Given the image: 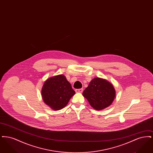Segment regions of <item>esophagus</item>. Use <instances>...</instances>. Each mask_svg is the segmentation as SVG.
Wrapping results in <instances>:
<instances>
[{
    "label": "esophagus",
    "mask_w": 153,
    "mask_h": 153,
    "mask_svg": "<svg viewBox=\"0 0 153 153\" xmlns=\"http://www.w3.org/2000/svg\"><path fill=\"white\" fill-rule=\"evenodd\" d=\"M76 92H77V93H82V91H83V89L82 88H80V89H77L75 90Z\"/></svg>",
    "instance_id": "esophagus-1"
}]
</instances>
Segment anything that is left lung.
<instances>
[{
	"instance_id": "left-lung-1",
	"label": "left lung",
	"mask_w": 153,
	"mask_h": 153,
	"mask_svg": "<svg viewBox=\"0 0 153 153\" xmlns=\"http://www.w3.org/2000/svg\"><path fill=\"white\" fill-rule=\"evenodd\" d=\"M82 95L94 109L101 110L108 107L113 102L115 91L108 81L97 77L90 82Z\"/></svg>"
}]
</instances>
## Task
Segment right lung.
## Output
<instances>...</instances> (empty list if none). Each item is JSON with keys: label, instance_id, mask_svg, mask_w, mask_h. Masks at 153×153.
Instances as JSON below:
<instances>
[{"label": "right lung", "instance_id": "obj_1", "mask_svg": "<svg viewBox=\"0 0 153 153\" xmlns=\"http://www.w3.org/2000/svg\"><path fill=\"white\" fill-rule=\"evenodd\" d=\"M44 102L51 108L59 110L65 107L75 94L71 84L64 75H58L46 80L42 89Z\"/></svg>", "mask_w": 153, "mask_h": 153}]
</instances>
